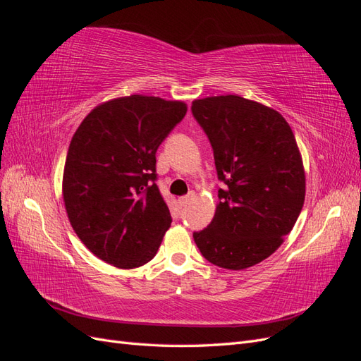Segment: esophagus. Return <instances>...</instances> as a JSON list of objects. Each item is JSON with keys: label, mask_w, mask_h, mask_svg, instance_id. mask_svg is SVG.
<instances>
[{"label": "esophagus", "mask_w": 361, "mask_h": 361, "mask_svg": "<svg viewBox=\"0 0 361 361\" xmlns=\"http://www.w3.org/2000/svg\"><path fill=\"white\" fill-rule=\"evenodd\" d=\"M194 197H195V192H190V194H187V195H183V197H180L179 199V203L182 204V206H187V204H190L192 200H194Z\"/></svg>", "instance_id": "34e87169"}]
</instances>
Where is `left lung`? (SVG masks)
<instances>
[{
  "label": "left lung",
  "mask_w": 361,
  "mask_h": 361,
  "mask_svg": "<svg viewBox=\"0 0 361 361\" xmlns=\"http://www.w3.org/2000/svg\"><path fill=\"white\" fill-rule=\"evenodd\" d=\"M191 110L226 185L211 224L194 241L216 267L250 268L283 244L302 209L305 173L297 140L279 111L236 94L195 99Z\"/></svg>",
  "instance_id": "8db88e82"
}]
</instances>
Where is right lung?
Segmentation results:
<instances>
[{"label":"right lung","mask_w":361,"mask_h":361,"mask_svg":"<svg viewBox=\"0 0 361 361\" xmlns=\"http://www.w3.org/2000/svg\"><path fill=\"white\" fill-rule=\"evenodd\" d=\"M187 110L182 101L122 96L94 106L75 130L64 207L81 243L106 264L133 269L155 257L171 224L155 154Z\"/></svg>","instance_id":"right-lung-1"}]
</instances>
